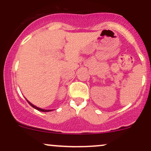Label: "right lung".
<instances>
[{"instance_id": "add662e5", "label": "right lung", "mask_w": 151, "mask_h": 151, "mask_svg": "<svg viewBox=\"0 0 151 151\" xmlns=\"http://www.w3.org/2000/svg\"><path fill=\"white\" fill-rule=\"evenodd\" d=\"M27 102H28L29 104H30V105L31 106L33 107L34 109H37V110H38V111H42V112H48V111H52V110H45V109H40V108H38V107L35 106V105L32 104H31L30 102H29L28 101H27Z\"/></svg>"}]
</instances>
